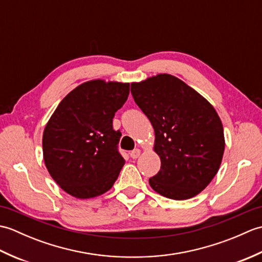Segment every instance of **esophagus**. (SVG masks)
I'll return each mask as SVG.
<instances>
[{"label": "esophagus", "instance_id": "1", "mask_svg": "<svg viewBox=\"0 0 262 262\" xmlns=\"http://www.w3.org/2000/svg\"><path fill=\"white\" fill-rule=\"evenodd\" d=\"M140 155H141V149L140 148H135L130 152V158L132 159H137L138 157H140Z\"/></svg>", "mask_w": 262, "mask_h": 262}]
</instances>
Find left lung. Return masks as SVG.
Masks as SVG:
<instances>
[{
    "mask_svg": "<svg viewBox=\"0 0 262 262\" xmlns=\"http://www.w3.org/2000/svg\"><path fill=\"white\" fill-rule=\"evenodd\" d=\"M136 104L151 121L161 169L149 186L162 196L192 198L209 185L223 159V125L207 100L170 74L132 83Z\"/></svg>",
    "mask_w": 262,
    "mask_h": 262,
    "instance_id": "1",
    "label": "left lung"
}]
</instances>
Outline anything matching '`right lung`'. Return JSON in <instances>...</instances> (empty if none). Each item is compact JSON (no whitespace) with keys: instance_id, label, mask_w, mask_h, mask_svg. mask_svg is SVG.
Returning <instances> with one entry per match:
<instances>
[{"instance_id":"1","label":"right lung","mask_w":262,"mask_h":262,"mask_svg":"<svg viewBox=\"0 0 262 262\" xmlns=\"http://www.w3.org/2000/svg\"><path fill=\"white\" fill-rule=\"evenodd\" d=\"M129 94V83L92 80L66 96L42 135L45 165L71 196L88 199L114 186L125 163L118 152L121 136L113 127L116 111Z\"/></svg>"}]
</instances>
